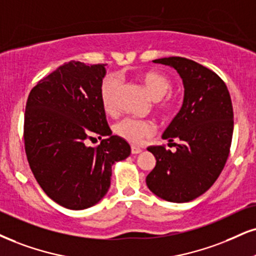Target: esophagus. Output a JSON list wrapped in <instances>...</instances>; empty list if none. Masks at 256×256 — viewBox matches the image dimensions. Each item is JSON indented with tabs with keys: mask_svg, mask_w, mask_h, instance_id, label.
Returning <instances> with one entry per match:
<instances>
[{
	"mask_svg": "<svg viewBox=\"0 0 256 256\" xmlns=\"http://www.w3.org/2000/svg\"><path fill=\"white\" fill-rule=\"evenodd\" d=\"M142 152V150H141L140 147H136V146H132V154H138Z\"/></svg>",
	"mask_w": 256,
	"mask_h": 256,
	"instance_id": "1",
	"label": "esophagus"
}]
</instances>
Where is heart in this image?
<instances>
[{"instance_id":"heart-1","label":"heart","mask_w":256,"mask_h":256,"mask_svg":"<svg viewBox=\"0 0 256 256\" xmlns=\"http://www.w3.org/2000/svg\"><path fill=\"white\" fill-rule=\"evenodd\" d=\"M140 80L144 84V89L153 100H156V109L162 115H168L174 110L176 100L173 97H164L171 90L172 82L165 74L158 71H146L140 74ZM120 88V80L118 76L108 74L102 80L100 86V98L104 112L106 114L116 112L118 110V94ZM115 133L120 138H124L130 144H138L142 138L150 136L153 134V126L148 121L135 118H123L118 122L114 127Z\"/></svg>"}]
</instances>
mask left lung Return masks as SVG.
I'll use <instances>...</instances> for the list:
<instances>
[{
    "instance_id": "8db88e82",
    "label": "left lung",
    "mask_w": 256,
    "mask_h": 256,
    "mask_svg": "<svg viewBox=\"0 0 256 256\" xmlns=\"http://www.w3.org/2000/svg\"><path fill=\"white\" fill-rule=\"evenodd\" d=\"M171 66L184 84L180 112L162 134L176 152L164 146L147 148L156 164L146 184L154 194L172 203L194 200L217 180L228 159L234 130L232 98L215 72L190 59L170 56L153 60Z\"/></svg>"
}]
</instances>
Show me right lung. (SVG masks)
I'll return each mask as SVG.
<instances>
[{"instance_id":"add662e5","label":"right lung","mask_w":256,"mask_h":256,"mask_svg":"<svg viewBox=\"0 0 256 256\" xmlns=\"http://www.w3.org/2000/svg\"><path fill=\"white\" fill-rule=\"evenodd\" d=\"M106 64L71 60L30 90L24 126L30 167L45 194L66 209L94 206L106 194L112 166L130 154L112 135L100 98ZM94 134L96 148L86 144ZM106 137V139H102Z\"/></svg>"}]
</instances>
